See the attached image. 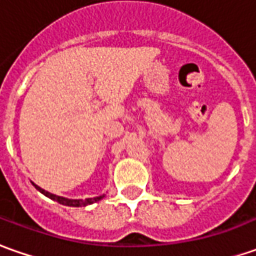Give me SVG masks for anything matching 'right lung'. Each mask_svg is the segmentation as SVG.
Instances as JSON below:
<instances>
[{
	"instance_id": "obj_1",
	"label": "right lung",
	"mask_w": 256,
	"mask_h": 256,
	"mask_svg": "<svg viewBox=\"0 0 256 256\" xmlns=\"http://www.w3.org/2000/svg\"><path fill=\"white\" fill-rule=\"evenodd\" d=\"M34 188L42 192V194H44V196H48L50 199H53V200L58 202V203H62V204H66V206H72V208H82V206H88V204H92L94 202H98L104 196H98V198H91V199H85V200H71V199H66V198H62V196H56V194H50V192H46L44 189H42L38 185H34Z\"/></svg>"
}]
</instances>
